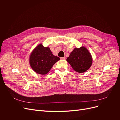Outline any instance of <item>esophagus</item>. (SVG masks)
Wrapping results in <instances>:
<instances>
[{
  "mask_svg": "<svg viewBox=\"0 0 120 120\" xmlns=\"http://www.w3.org/2000/svg\"><path fill=\"white\" fill-rule=\"evenodd\" d=\"M60 59L61 60H65V57H61Z\"/></svg>",
  "mask_w": 120,
  "mask_h": 120,
  "instance_id": "esophagus-1",
  "label": "esophagus"
}]
</instances>
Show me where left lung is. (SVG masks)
Returning <instances> with one entry per match:
<instances>
[{
  "instance_id": "left-lung-1",
  "label": "left lung",
  "mask_w": 120,
  "mask_h": 120,
  "mask_svg": "<svg viewBox=\"0 0 120 120\" xmlns=\"http://www.w3.org/2000/svg\"><path fill=\"white\" fill-rule=\"evenodd\" d=\"M67 61L75 71L83 73L91 66L92 58L88 49L83 46L79 48H74L67 58Z\"/></svg>"
}]
</instances>
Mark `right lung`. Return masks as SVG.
<instances>
[{
  "instance_id": "right-lung-1",
  "label": "right lung",
  "mask_w": 120,
  "mask_h": 120,
  "mask_svg": "<svg viewBox=\"0 0 120 120\" xmlns=\"http://www.w3.org/2000/svg\"><path fill=\"white\" fill-rule=\"evenodd\" d=\"M59 60L60 58L54 55L49 47H45L40 44L31 52L29 63L30 66L36 73L45 75Z\"/></svg>"
}]
</instances>
